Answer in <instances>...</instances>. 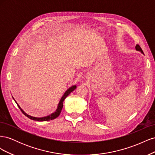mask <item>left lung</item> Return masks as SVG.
<instances>
[{
  "mask_svg": "<svg viewBox=\"0 0 155 155\" xmlns=\"http://www.w3.org/2000/svg\"><path fill=\"white\" fill-rule=\"evenodd\" d=\"M136 50H138V51H141V52L143 54V50H142V48H141V47H140V46L138 45H137V46H136Z\"/></svg>",
  "mask_w": 155,
  "mask_h": 155,
  "instance_id": "1",
  "label": "left lung"
}]
</instances>
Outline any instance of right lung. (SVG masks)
Segmentation results:
<instances>
[{
    "label": "right lung",
    "mask_w": 155,
    "mask_h": 155,
    "mask_svg": "<svg viewBox=\"0 0 155 155\" xmlns=\"http://www.w3.org/2000/svg\"><path fill=\"white\" fill-rule=\"evenodd\" d=\"M76 88V85H74V86H72V87H70V88L68 89V90L64 92V95H63V97H61V100H60V101H59V104H58V109H56V110L54 112V113H52L51 114H50V115H49V116H45V117H43V118H35V117H33V116H30V115H28V114H27L26 113V112H25L24 110H23L21 109V108L20 107V106L17 104V102L15 101V100H14V98H13V100H15V101L16 102V104H17V106H18V108H19V109H21V110L22 111V113L24 114L26 116H27L28 118H30V119H31V120H33L39 121H49V120H54V119L56 118H57V117H58V116H59V114H60V113H61V110H62V109H63V101H64V99L70 94V93H71L72 91H74Z\"/></svg>",
    "instance_id": "1"
}]
</instances>
